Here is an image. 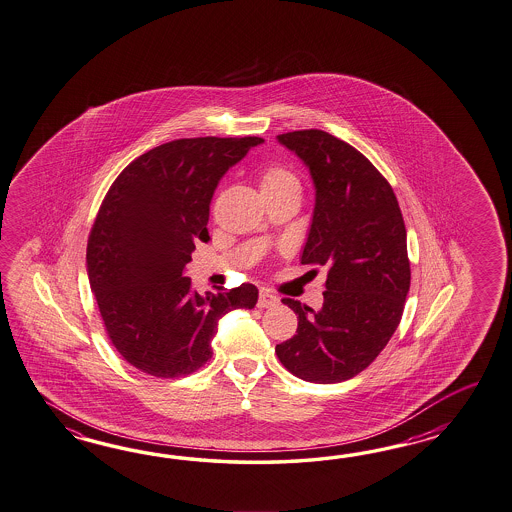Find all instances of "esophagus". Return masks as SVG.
I'll return each instance as SVG.
<instances>
[{
	"mask_svg": "<svg viewBox=\"0 0 512 512\" xmlns=\"http://www.w3.org/2000/svg\"><path fill=\"white\" fill-rule=\"evenodd\" d=\"M280 302V299L273 295L271 291H267V289H262L260 291V299H258V308H273Z\"/></svg>",
	"mask_w": 512,
	"mask_h": 512,
	"instance_id": "34e87169",
	"label": "esophagus"
}]
</instances>
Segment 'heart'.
I'll list each match as a JSON object with an SVG mask.
<instances>
[{
  "instance_id": "obj_1",
  "label": "heart",
  "mask_w": 512,
  "mask_h": 512,
  "mask_svg": "<svg viewBox=\"0 0 512 512\" xmlns=\"http://www.w3.org/2000/svg\"><path fill=\"white\" fill-rule=\"evenodd\" d=\"M262 191H301V182L286 167H269L262 174Z\"/></svg>"
}]
</instances>
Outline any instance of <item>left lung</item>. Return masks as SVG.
<instances>
[{
	"instance_id": "8db88e82",
	"label": "left lung",
	"mask_w": 512,
	"mask_h": 512,
	"mask_svg": "<svg viewBox=\"0 0 512 512\" xmlns=\"http://www.w3.org/2000/svg\"><path fill=\"white\" fill-rule=\"evenodd\" d=\"M276 141L312 176L314 213L301 263L327 265L328 275L319 310L284 299L299 327L275 351L299 379L341 382L379 356L401 321L410 288L403 215L382 174L338 137L302 130Z\"/></svg>"
}]
</instances>
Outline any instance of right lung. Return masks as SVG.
Instances as JSON below:
<instances>
[{"label":"right lung","mask_w":512,"mask_h":512,"mask_svg":"<svg viewBox=\"0 0 512 512\" xmlns=\"http://www.w3.org/2000/svg\"><path fill=\"white\" fill-rule=\"evenodd\" d=\"M260 137L178 139L148 150L107 191L87 245V276L109 340L143 373L172 379L211 358L224 315L254 308L258 288L198 293L185 276L210 204Z\"/></svg>","instance_id":"add662e5"}]
</instances>
